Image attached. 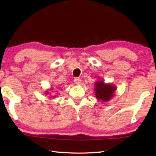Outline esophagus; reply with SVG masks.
<instances>
[{
  "label": "esophagus",
  "mask_w": 156,
  "mask_h": 156,
  "mask_svg": "<svg viewBox=\"0 0 156 156\" xmlns=\"http://www.w3.org/2000/svg\"><path fill=\"white\" fill-rule=\"evenodd\" d=\"M82 80L80 78H75L74 79V83L76 84H80Z\"/></svg>",
  "instance_id": "obj_1"
}]
</instances>
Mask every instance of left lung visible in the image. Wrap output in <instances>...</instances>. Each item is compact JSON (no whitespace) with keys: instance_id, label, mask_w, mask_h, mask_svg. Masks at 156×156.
Wrapping results in <instances>:
<instances>
[{"instance_id":"8db88e82","label":"left lung","mask_w":156,"mask_h":156,"mask_svg":"<svg viewBox=\"0 0 156 156\" xmlns=\"http://www.w3.org/2000/svg\"><path fill=\"white\" fill-rule=\"evenodd\" d=\"M95 96L96 99L102 102H108L114 96L117 89L115 85L112 83H105L103 80H97L94 84Z\"/></svg>"}]
</instances>
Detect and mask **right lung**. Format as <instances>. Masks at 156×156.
I'll return each instance as SVG.
<instances>
[{
	"label": "right lung",
	"instance_id": "right-lung-1",
	"mask_svg": "<svg viewBox=\"0 0 156 156\" xmlns=\"http://www.w3.org/2000/svg\"><path fill=\"white\" fill-rule=\"evenodd\" d=\"M51 90H52V88H51ZM49 90L48 89V90H46V91H45V92H44V94H45L46 96H47V95H50V94H49ZM49 98H50V97H49ZM53 98H55V97L54 96Z\"/></svg>",
	"mask_w": 156,
	"mask_h": 156
}]
</instances>
